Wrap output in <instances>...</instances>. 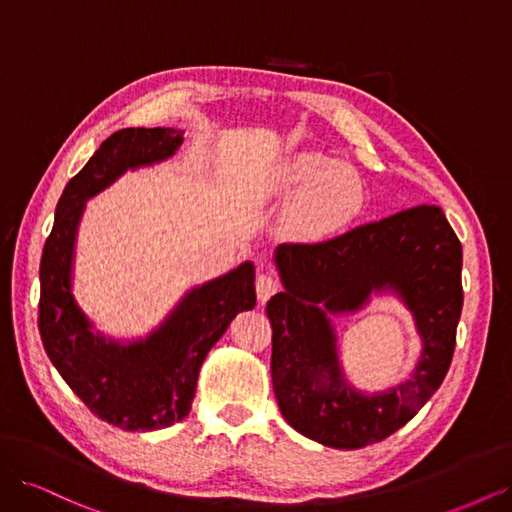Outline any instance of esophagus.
Listing matches in <instances>:
<instances>
[{
	"instance_id": "34e87169",
	"label": "esophagus",
	"mask_w": 512,
	"mask_h": 512,
	"mask_svg": "<svg viewBox=\"0 0 512 512\" xmlns=\"http://www.w3.org/2000/svg\"><path fill=\"white\" fill-rule=\"evenodd\" d=\"M277 288H280V284H277L275 277L271 273H258L256 277V294H258V301L260 303H267L273 294L277 292Z\"/></svg>"
}]
</instances>
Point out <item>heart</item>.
Masks as SVG:
<instances>
[{
    "instance_id": "b5f03b06",
    "label": "heart",
    "mask_w": 512,
    "mask_h": 512,
    "mask_svg": "<svg viewBox=\"0 0 512 512\" xmlns=\"http://www.w3.org/2000/svg\"><path fill=\"white\" fill-rule=\"evenodd\" d=\"M277 190L298 194L290 209V228L299 237L318 239L344 228L363 209V183L348 164L320 153H301L277 173Z\"/></svg>"
}]
</instances>
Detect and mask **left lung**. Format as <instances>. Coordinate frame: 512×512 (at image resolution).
<instances>
[{
    "label": "left lung",
    "instance_id": "left-lung-1",
    "mask_svg": "<svg viewBox=\"0 0 512 512\" xmlns=\"http://www.w3.org/2000/svg\"><path fill=\"white\" fill-rule=\"evenodd\" d=\"M275 267L284 292L267 303L271 378L290 427L333 448L389 438L440 389L461 316V243L440 207L421 205L324 243H282ZM374 293H395L424 348L410 379L365 394L338 361L333 315L355 313Z\"/></svg>",
    "mask_w": 512,
    "mask_h": 512
}]
</instances>
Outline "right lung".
Segmentation results:
<instances>
[{
    "instance_id": "add662e5",
    "label": "right lung",
    "mask_w": 512,
    "mask_h": 512,
    "mask_svg": "<svg viewBox=\"0 0 512 512\" xmlns=\"http://www.w3.org/2000/svg\"><path fill=\"white\" fill-rule=\"evenodd\" d=\"M181 143L175 128L108 136L61 194L40 260L38 327L46 354L91 412L126 431H156L188 416L205 356L232 318L256 305L252 262L190 288L158 329L130 342L96 331L74 299V245L87 200L128 170L173 158Z\"/></svg>"
}]
</instances>
